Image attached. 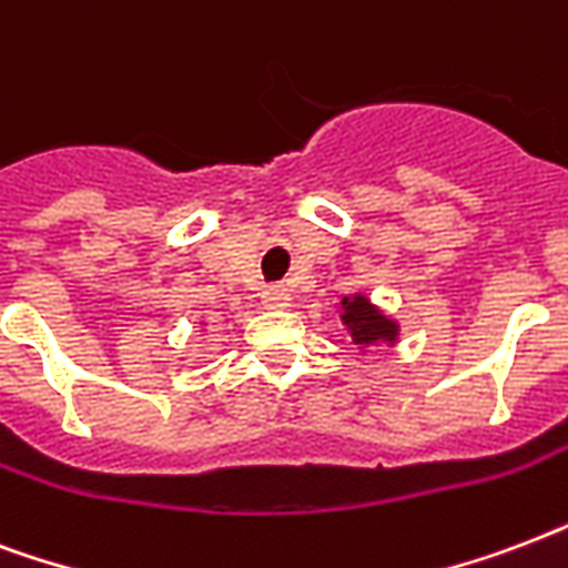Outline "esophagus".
<instances>
[{"mask_svg":"<svg viewBox=\"0 0 568 568\" xmlns=\"http://www.w3.org/2000/svg\"><path fill=\"white\" fill-rule=\"evenodd\" d=\"M261 302L266 311H278V307L290 305V293L284 287H266L261 293Z\"/></svg>","mask_w":568,"mask_h":568,"instance_id":"obj_1","label":"esophagus"}]
</instances>
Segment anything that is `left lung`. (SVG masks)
<instances>
[{"mask_svg":"<svg viewBox=\"0 0 568 568\" xmlns=\"http://www.w3.org/2000/svg\"><path fill=\"white\" fill-rule=\"evenodd\" d=\"M341 320L353 334V344L371 346V344H397L399 325L385 316L376 305H371V298L364 293H355V296H344L341 302Z\"/></svg>","mask_w":568,"mask_h":568,"instance_id":"8db88e82","label":"left lung"}]
</instances>
